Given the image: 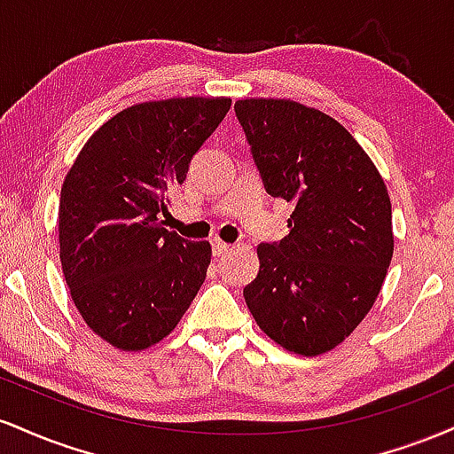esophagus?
<instances>
[{"label": "esophagus", "instance_id": "1", "mask_svg": "<svg viewBox=\"0 0 454 454\" xmlns=\"http://www.w3.org/2000/svg\"><path fill=\"white\" fill-rule=\"evenodd\" d=\"M211 245H213V256H217V258L223 256V254L231 252V245L220 241V239H213Z\"/></svg>", "mask_w": 454, "mask_h": 454}]
</instances>
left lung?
<instances>
[{"label":"left lung","mask_w":454,"mask_h":454,"mask_svg":"<svg viewBox=\"0 0 454 454\" xmlns=\"http://www.w3.org/2000/svg\"><path fill=\"white\" fill-rule=\"evenodd\" d=\"M264 190L293 202L290 232L258 245L243 288L258 326L303 356L333 350L376 303L393 258L390 198L341 123L293 100L234 104Z\"/></svg>","instance_id":"8db88e82"}]
</instances>
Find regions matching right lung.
Returning a JSON list of instances; mask_svg holds the SVG:
<instances>
[{
    "mask_svg": "<svg viewBox=\"0 0 454 454\" xmlns=\"http://www.w3.org/2000/svg\"><path fill=\"white\" fill-rule=\"evenodd\" d=\"M231 98H170L117 113L61 185L59 258L78 314L119 350L179 325L211 262L209 241L161 226L168 192L231 111Z\"/></svg>",
    "mask_w": 454,
    "mask_h": 454,
    "instance_id": "obj_1",
    "label": "right lung"
}]
</instances>
